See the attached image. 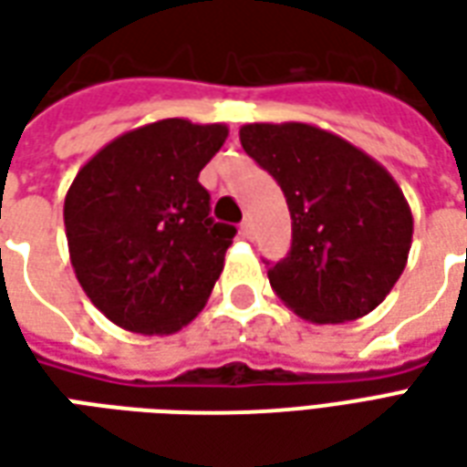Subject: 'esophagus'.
<instances>
[{
  "instance_id": "obj_1",
  "label": "esophagus",
  "mask_w": 467,
  "mask_h": 467,
  "mask_svg": "<svg viewBox=\"0 0 467 467\" xmlns=\"http://www.w3.org/2000/svg\"><path fill=\"white\" fill-rule=\"evenodd\" d=\"M240 234L247 237V240L253 237V223H250V220H243V224H240Z\"/></svg>"
}]
</instances>
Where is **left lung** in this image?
Returning a JSON list of instances; mask_svg holds the SVG:
<instances>
[{
  "label": "left lung",
  "instance_id": "left-lung-1",
  "mask_svg": "<svg viewBox=\"0 0 467 467\" xmlns=\"http://www.w3.org/2000/svg\"><path fill=\"white\" fill-rule=\"evenodd\" d=\"M243 150L273 174L293 217V244L267 270L295 315L337 325L372 313L405 270L412 214L390 172L315 124H244Z\"/></svg>",
  "mask_w": 467,
  "mask_h": 467
}]
</instances>
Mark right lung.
<instances>
[{
    "label": "right lung",
    "mask_w": 467,
    "mask_h": 467,
    "mask_svg": "<svg viewBox=\"0 0 467 467\" xmlns=\"http://www.w3.org/2000/svg\"><path fill=\"white\" fill-rule=\"evenodd\" d=\"M224 140V124L160 119L77 172L65 197L69 260L92 305L124 330L177 333L213 293L237 230L210 217L197 177Z\"/></svg>",
    "instance_id": "1"
}]
</instances>
